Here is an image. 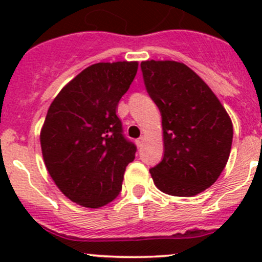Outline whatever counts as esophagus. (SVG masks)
Listing matches in <instances>:
<instances>
[{
	"label": "esophagus",
	"instance_id": "obj_1",
	"mask_svg": "<svg viewBox=\"0 0 262 262\" xmlns=\"http://www.w3.org/2000/svg\"><path fill=\"white\" fill-rule=\"evenodd\" d=\"M136 143H137V146H138L139 148H141L142 146H143V143H144V138H143V137H141V138L137 139Z\"/></svg>",
	"mask_w": 262,
	"mask_h": 262
}]
</instances>
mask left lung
<instances>
[{"mask_svg":"<svg viewBox=\"0 0 262 262\" xmlns=\"http://www.w3.org/2000/svg\"><path fill=\"white\" fill-rule=\"evenodd\" d=\"M146 90L162 116L163 157L149 170L168 195L192 196L212 186L231 153L233 125L219 100L184 63H141Z\"/></svg>","mask_w":262,"mask_h":262,"instance_id":"left-lung-1","label":"left lung"}]
</instances>
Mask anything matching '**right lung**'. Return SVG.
<instances>
[{"mask_svg":"<svg viewBox=\"0 0 262 262\" xmlns=\"http://www.w3.org/2000/svg\"><path fill=\"white\" fill-rule=\"evenodd\" d=\"M137 70V62L92 64L50 104L40 133L44 162L60 191L83 207L113 202L136 157L116 107Z\"/></svg>","mask_w":262,"mask_h":262,"instance_id":"right-lung-1","label":"right lung"}]
</instances>
